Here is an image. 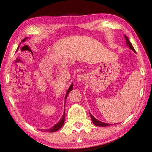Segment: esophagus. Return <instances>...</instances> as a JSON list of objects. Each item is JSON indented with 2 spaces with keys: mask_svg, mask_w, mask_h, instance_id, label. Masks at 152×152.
<instances>
[{
  "mask_svg": "<svg viewBox=\"0 0 152 152\" xmlns=\"http://www.w3.org/2000/svg\"><path fill=\"white\" fill-rule=\"evenodd\" d=\"M85 75H84V74H78V76H77V78H76V79H77V81H78V82H81V81H82V80H84V79H85Z\"/></svg>",
  "mask_w": 152,
  "mask_h": 152,
  "instance_id": "obj_1",
  "label": "esophagus"
}]
</instances>
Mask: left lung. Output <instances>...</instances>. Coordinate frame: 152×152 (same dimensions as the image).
<instances>
[{"label":"left lung","mask_w":152,"mask_h":152,"mask_svg":"<svg viewBox=\"0 0 152 152\" xmlns=\"http://www.w3.org/2000/svg\"><path fill=\"white\" fill-rule=\"evenodd\" d=\"M124 37H125V39L126 45H127V47L130 49V50H133V51H134V52H135V49H134V48L133 47V45L132 44V43L130 42V41L129 40L128 37L125 35H124ZM90 115H91V119H92V123H93L95 125L99 126V127H107V126H109V125H111V124H110V123H104V122L100 121H99L98 119H95V118L93 116H92V115L91 114V113H90Z\"/></svg>","instance_id":"obj_1"}]
</instances>
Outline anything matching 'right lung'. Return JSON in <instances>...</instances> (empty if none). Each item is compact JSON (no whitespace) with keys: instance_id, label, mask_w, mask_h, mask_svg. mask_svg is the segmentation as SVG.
Instances as JSON below:
<instances>
[{"instance_id":"add662e5","label":"right lung","mask_w":152,"mask_h":152,"mask_svg":"<svg viewBox=\"0 0 152 152\" xmlns=\"http://www.w3.org/2000/svg\"><path fill=\"white\" fill-rule=\"evenodd\" d=\"M28 38L29 37H25V39H23L22 40V42H25V41H26ZM73 90V83L71 84L70 86L69 87V88L68 90V91L66 92V96H65V103H66V98L68 96V94H69V92H70L71 91H72ZM64 121H65V108H64V113H63V115H62V117H61V119L59 121V122L58 123H56L53 126V127H51L50 129H42V132H57L59 129H60L61 128V127L64 125Z\"/></svg>"}]
</instances>
